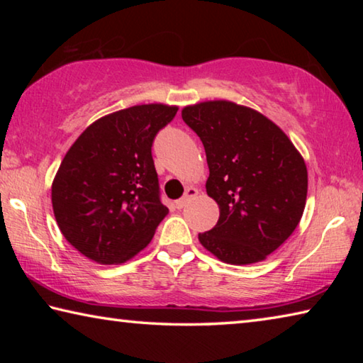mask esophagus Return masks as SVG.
<instances>
[{"mask_svg": "<svg viewBox=\"0 0 363 363\" xmlns=\"http://www.w3.org/2000/svg\"><path fill=\"white\" fill-rule=\"evenodd\" d=\"M196 194H199V190H196L195 187H189L186 190V195H184L182 199L176 200V208H177V210H181V208L186 206L189 201H190V199H194V196H196Z\"/></svg>", "mask_w": 363, "mask_h": 363, "instance_id": "obj_1", "label": "esophagus"}]
</instances>
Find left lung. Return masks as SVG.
I'll return each mask as SVG.
<instances>
[{
	"label": "left lung",
	"instance_id": "obj_1",
	"mask_svg": "<svg viewBox=\"0 0 363 363\" xmlns=\"http://www.w3.org/2000/svg\"><path fill=\"white\" fill-rule=\"evenodd\" d=\"M182 120L203 143L206 194L219 206L218 224L199 233L200 243L227 264L264 261L303 216L304 158L274 121L235 102L187 106Z\"/></svg>",
	"mask_w": 363,
	"mask_h": 363
}]
</instances>
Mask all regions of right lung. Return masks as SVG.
<instances>
[{
  "label": "right lung",
  "instance_id": "1",
  "mask_svg": "<svg viewBox=\"0 0 363 363\" xmlns=\"http://www.w3.org/2000/svg\"><path fill=\"white\" fill-rule=\"evenodd\" d=\"M176 106L144 104L102 116L79 134L52 181L65 240L99 264H121L150 243L168 214L152 158L157 133Z\"/></svg>",
  "mask_w": 363,
  "mask_h": 363
}]
</instances>
